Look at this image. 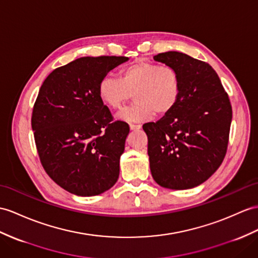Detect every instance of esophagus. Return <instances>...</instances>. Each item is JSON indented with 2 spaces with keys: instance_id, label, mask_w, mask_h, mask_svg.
<instances>
[{
  "instance_id": "1",
  "label": "esophagus",
  "mask_w": 258,
  "mask_h": 258,
  "mask_svg": "<svg viewBox=\"0 0 258 258\" xmlns=\"http://www.w3.org/2000/svg\"><path fill=\"white\" fill-rule=\"evenodd\" d=\"M130 130H139L141 129V124H134V123H130Z\"/></svg>"
}]
</instances>
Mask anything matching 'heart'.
Instances as JSON below:
<instances>
[{"instance_id":"b5f03b06","label":"heart","mask_w":258,"mask_h":258,"mask_svg":"<svg viewBox=\"0 0 258 258\" xmlns=\"http://www.w3.org/2000/svg\"><path fill=\"white\" fill-rule=\"evenodd\" d=\"M134 94L136 103L119 112L125 122H141L155 115L168 114L179 98L180 79L169 66L136 62L122 68L118 80L105 77L98 84V97L110 110H119Z\"/></svg>"}]
</instances>
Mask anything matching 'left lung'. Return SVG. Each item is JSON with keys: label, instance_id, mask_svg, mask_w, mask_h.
<instances>
[{"label": "left lung", "instance_id": "obj_1", "mask_svg": "<svg viewBox=\"0 0 258 258\" xmlns=\"http://www.w3.org/2000/svg\"><path fill=\"white\" fill-rule=\"evenodd\" d=\"M153 59L174 68L180 79L175 107L155 122L143 124L153 179L174 190L208 179L227 153L232 107L211 66L177 51Z\"/></svg>", "mask_w": 258, "mask_h": 258}]
</instances>
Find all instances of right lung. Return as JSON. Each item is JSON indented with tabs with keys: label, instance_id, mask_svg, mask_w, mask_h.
I'll return each instance as SVG.
<instances>
[{
	"label": "right lung",
	"instance_id": "obj_1",
	"mask_svg": "<svg viewBox=\"0 0 258 258\" xmlns=\"http://www.w3.org/2000/svg\"><path fill=\"white\" fill-rule=\"evenodd\" d=\"M125 56H82L55 69L34 105L31 128L40 162L55 184L82 197L110 189L129 125L112 121L98 84Z\"/></svg>",
	"mask_w": 258,
	"mask_h": 258
}]
</instances>
